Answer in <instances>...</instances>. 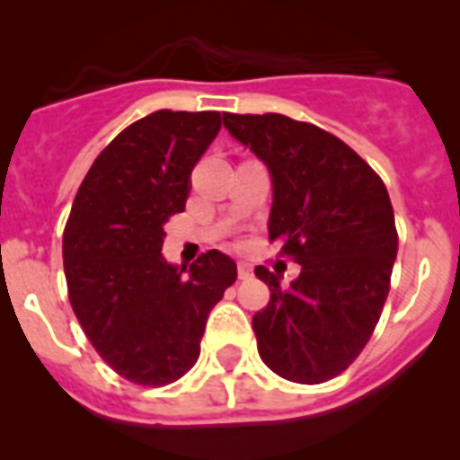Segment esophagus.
Instances as JSON below:
<instances>
[{"label":"esophagus","instance_id":"34e87169","mask_svg":"<svg viewBox=\"0 0 460 460\" xmlns=\"http://www.w3.org/2000/svg\"><path fill=\"white\" fill-rule=\"evenodd\" d=\"M237 274H239V279L242 280H246V279H251V276H253V267L249 265V262H237Z\"/></svg>","mask_w":460,"mask_h":460}]
</instances>
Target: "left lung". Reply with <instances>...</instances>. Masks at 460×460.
Masks as SVG:
<instances>
[{
  "instance_id": "1",
  "label": "left lung",
  "mask_w": 460,
  "mask_h": 460,
  "mask_svg": "<svg viewBox=\"0 0 460 460\" xmlns=\"http://www.w3.org/2000/svg\"><path fill=\"white\" fill-rule=\"evenodd\" d=\"M223 124L270 168V242L302 265L288 288L255 267L271 292L253 315L260 357L299 385L332 380L364 350L387 302L398 251L387 186L355 149L315 124L276 112H223Z\"/></svg>"
}]
</instances>
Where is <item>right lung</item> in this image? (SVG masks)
<instances>
[{
	"label": "right lung",
	"instance_id": "add662e5",
	"mask_svg": "<svg viewBox=\"0 0 460 460\" xmlns=\"http://www.w3.org/2000/svg\"><path fill=\"white\" fill-rule=\"evenodd\" d=\"M221 112L156 110L96 156L64 227L68 302L93 350L142 387L180 380L198 357L209 311L237 265L207 251L177 267L161 255L170 217L184 211L195 164Z\"/></svg>",
	"mask_w": 460,
	"mask_h": 460
}]
</instances>
